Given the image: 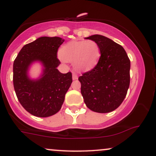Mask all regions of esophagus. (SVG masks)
<instances>
[{"mask_svg": "<svg viewBox=\"0 0 156 156\" xmlns=\"http://www.w3.org/2000/svg\"><path fill=\"white\" fill-rule=\"evenodd\" d=\"M78 78V75L76 74V73H73V80H77Z\"/></svg>", "mask_w": 156, "mask_h": 156, "instance_id": "1", "label": "esophagus"}]
</instances>
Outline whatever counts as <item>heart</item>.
Returning a JSON list of instances; mask_svg holds the SVG:
<instances>
[{
    "label": "heart",
    "mask_w": 156,
    "mask_h": 156,
    "mask_svg": "<svg viewBox=\"0 0 156 156\" xmlns=\"http://www.w3.org/2000/svg\"><path fill=\"white\" fill-rule=\"evenodd\" d=\"M62 60L73 62L77 70L87 71L92 69L98 64L101 50L96 42L93 40L71 41L60 49Z\"/></svg>",
    "instance_id": "obj_1"
}]
</instances>
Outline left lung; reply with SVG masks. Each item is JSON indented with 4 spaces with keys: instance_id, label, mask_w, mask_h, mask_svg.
Wrapping results in <instances>:
<instances>
[{
    "instance_id": "obj_1",
    "label": "left lung",
    "mask_w": 156,
    "mask_h": 156,
    "mask_svg": "<svg viewBox=\"0 0 156 156\" xmlns=\"http://www.w3.org/2000/svg\"><path fill=\"white\" fill-rule=\"evenodd\" d=\"M86 39L97 42L101 57L95 67L78 78L84 103L94 112H113L124 101L129 88L130 59L120 44L104 36Z\"/></svg>"
}]
</instances>
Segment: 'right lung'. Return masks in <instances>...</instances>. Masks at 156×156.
Here are the masks:
<instances>
[{
  "instance_id": "obj_1",
  "label": "right lung",
  "mask_w": 156,
  "mask_h": 156,
  "mask_svg": "<svg viewBox=\"0 0 156 156\" xmlns=\"http://www.w3.org/2000/svg\"><path fill=\"white\" fill-rule=\"evenodd\" d=\"M64 42L60 37H39L24 45L13 64V83L17 99L28 113L38 117H48L62 108L65 94L73 82L72 73H60L57 58L58 48ZM34 61L44 69L38 80H32L27 72Z\"/></svg>"
}]
</instances>
